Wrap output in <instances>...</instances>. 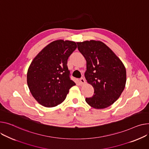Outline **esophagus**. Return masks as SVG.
I'll use <instances>...</instances> for the list:
<instances>
[{
  "mask_svg": "<svg viewBox=\"0 0 149 149\" xmlns=\"http://www.w3.org/2000/svg\"><path fill=\"white\" fill-rule=\"evenodd\" d=\"M80 84L81 85H83L85 83V79L84 78V77H81L80 79Z\"/></svg>",
  "mask_w": 149,
  "mask_h": 149,
  "instance_id": "esophagus-1",
  "label": "esophagus"
}]
</instances>
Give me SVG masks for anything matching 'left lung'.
<instances>
[{
  "instance_id": "1",
  "label": "left lung",
  "mask_w": 149,
  "mask_h": 149,
  "mask_svg": "<svg viewBox=\"0 0 149 149\" xmlns=\"http://www.w3.org/2000/svg\"><path fill=\"white\" fill-rule=\"evenodd\" d=\"M77 44L87 62L86 79L94 88V95L86 97V102L96 109L110 106L120 97L125 87L124 65L102 42L91 40Z\"/></svg>"
}]
</instances>
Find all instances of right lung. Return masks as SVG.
Masks as SVG:
<instances>
[{"instance_id":"obj_1","label":"right lung","mask_w":149,"mask_h":149,"mask_svg":"<svg viewBox=\"0 0 149 149\" xmlns=\"http://www.w3.org/2000/svg\"><path fill=\"white\" fill-rule=\"evenodd\" d=\"M77 47L73 41H55L34 58L28 69L27 83L39 104L45 107L57 106L75 85L70 78L67 62Z\"/></svg>"}]
</instances>
